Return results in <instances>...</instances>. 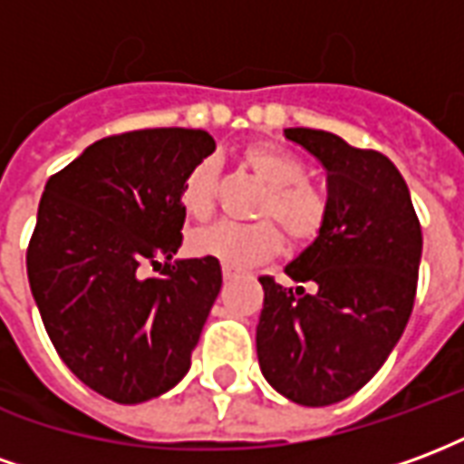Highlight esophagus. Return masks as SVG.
I'll return each mask as SVG.
<instances>
[{"mask_svg":"<svg viewBox=\"0 0 464 464\" xmlns=\"http://www.w3.org/2000/svg\"><path fill=\"white\" fill-rule=\"evenodd\" d=\"M231 278H236V271L233 268H223V281H231Z\"/></svg>","mask_w":464,"mask_h":464,"instance_id":"obj_1","label":"esophagus"}]
</instances>
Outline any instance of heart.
<instances>
[{
	"mask_svg": "<svg viewBox=\"0 0 464 464\" xmlns=\"http://www.w3.org/2000/svg\"><path fill=\"white\" fill-rule=\"evenodd\" d=\"M241 163L268 186L256 223H213L191 236L196 256L216 258L226 268H251L271 261L283 248V233L293 246L313 243L328 223V198L305 181V163L273 143H256L241 153ZM218 198V163H193L181 183V206L196 221H206Z\"/></svg>",
	"mask_w": 464,
	"mask_h": 464,
	"instance_id": "b5f03b06",
	"label": "heart"
}]
</instances>
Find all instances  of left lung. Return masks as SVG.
<instances>
[{
  "label": "left lung",
  "instance_id": "obj_1",
  "mask_svg": "<svg viewBox=\"0 0 464 464\" xmlns=\"http://www.w3.org/2000/svg\"><path fill=\"white\" fill-rule=\"evenodd\" d=\"M285 139L328 171L331 213L325 231L285 268L298 288L261 278L256 350L281 395L325 408L358 392L405 331L422 228L408 183L388 156L318 129H285Z\"/></svg>",
  "mask_w": 464,
  "mask_h": 464
}]
</instances>
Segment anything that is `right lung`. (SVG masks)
<instances>
[{
  "label": "right lung",
  "mask_w": 464,
  "mask_h": 464,
  "mask_svg": "<svg viewBox=\"0 0 464 464\" xmlns=\"http://www.w3.org/2000/svg\"><path fill=\"white\" fill-rule=\"evenodd\" d=\"M213 151L201 129L116 133L44 186L29 288L66 368L114 402L159 398L191 368L221 263L171 258L183 243V176Z\"/></svg>",
  "instance_id": "obj_1"
}]
</instances>
